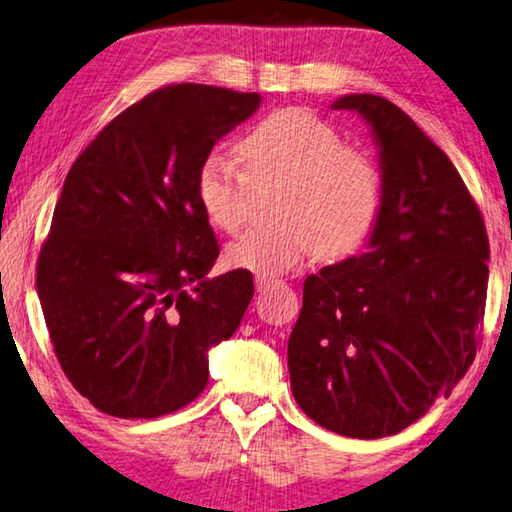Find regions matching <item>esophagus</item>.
<instances>
[{
  "label": "esophagus",
  "mask_w": 512,
  "mask_h": 512,
  "mask_svg": "<svg viewBox=\"0 0 512 512\" xmlns=\"http://www.w3.org/2000/svg\"><path fill=\"white\" fill-rule=\"evenodd\" d=\"M272 287H274L272 278H263V276L256 278V292H267V289H272Z\"/></svg>",
  "instance_id": "obj_1"
}]
</instances>
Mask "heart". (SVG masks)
<instances>
[{
    "label": "heart",
    "instance_id": "obj_1",
    "mask_svg": "<svg viewBox=\"0 0 512 512\" xmlns=\"http://www.w3.org/2000/svg\"><path fill=\"white\" fill-rule=\"evenodd\" d=\"M236 160L211 153L198 171L196 196L211 225L236 231L247 214L249 180L285 182L281 225L256 227L231 240L225 263L263 278L285 274L314 254H354L379 220L383 178L370 156L347 149L330 124L305 109H281L238 142Z\"/></svg>",
    "mask_w": 512,
    "mask_h": 512
}]
</instances>
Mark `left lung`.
<instances>
[{"mask_svg": "<svg viewBox=\"0 0 512 512\" xmlns=\"http://www.w3.org/2000/svg\"><path fill=\"white\" fill-rule=\"evenodd\" d=\"M332 109L368 122L383 207L361 256L305 278L289 381L318 426L381 439L448 399L475 361L490 247L459 171L397 104L352 93Z\"/></svg>", "mask_w": 512, "mask_h": 512, "instance_id": "8db88e82", "label": "left lung"}]
</instances>
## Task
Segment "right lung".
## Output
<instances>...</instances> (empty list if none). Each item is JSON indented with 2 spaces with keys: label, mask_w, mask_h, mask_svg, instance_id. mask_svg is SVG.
<instances>
[{
  "label": "right lung",
  "mask_w": 512,
  "mask_h": 512,
  "mask_svg": "<svg viewBox=\"0 0 512 512\" xmlns=\"http://www.w3.org/2000/svg\"><path fill=\"white\" fill-rule=\"evenodd\" d=\"M260 100L207 84L149 93L64 180L37 296L64 374L111 417L153 419L194 401L209 350L243 321L252 274L207 276L220 249L196 182L214 144Z\"/></svg>",
  "instance_id": "add662e5"
}]
</instances>
